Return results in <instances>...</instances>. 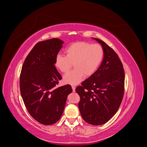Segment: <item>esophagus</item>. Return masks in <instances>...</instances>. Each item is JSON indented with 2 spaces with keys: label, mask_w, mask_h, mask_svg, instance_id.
<instances>
[{
  "label": "esophagus",
  "mask_w": 147,
  "mask_h": 147,
  "mask_svg": "<svg viewBox=\"0 0 147 147\" xmlns=\"http://www.w3.org/2000/svg\"><path fill=\"white\" fill-rule=\"evenodd\" d=\"M72 90H73V91H74V92H75V86H74V85H72Z\"/></svg>",
  "instance_id": "esophagus-1"
}]
</instances>
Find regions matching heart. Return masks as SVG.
Instances as JSON below:
<instances>
[{"label":"heart","mask_w":147,"mask_h":147,"mask_svg":"<svg viewBox=\"0 0 147 147\" xmlns=\"http://www.w3.org/2000/svg\"><path fill=\"white\" fill-rule=\"evenodd\" d=\"M65 54L56 55L55 65L61 72L67 73L74 64L75 69L65 74L63 80L65 83L77 84L84 76L90 77L96 72L103 59L104 50L99 44L78 42L67 48Z\"/></svg>","instance_id":"heart-1"}]
</instances>
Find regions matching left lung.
I'll list each match as a JSON object with an SVG mask.
<instances>
[{"mask_svg":"<svg viewBox=\"0 0 147 147\" xmlns=\"http://www.w3.org/2000/svg\"><path fill=\"white\" fill-rule=\"evenodd\" d=\"M104 59L96 72L75 89L80 97L78 103L83 119L92 125H101L117 113L124 91V70L118 55L99 38Z\"/></svg>","mask_w":147,"mask_h":147,"instance_id":"obj_1","label":"left lung"}]
</instances>
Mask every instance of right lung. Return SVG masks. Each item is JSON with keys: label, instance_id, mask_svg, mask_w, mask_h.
<instances>
[{"label": "right lung", "instance_id": "right-lung-1", "mask_svg": "<svg viewBox=\"0 0 147 147\" xmlns=\"http://www.w3.org/2000/svg\"><path fill=\"white\" fill-rule=\"evenodd\" d=\"M63 43L56 38L38 42L22 66L20 78L22 98L31 117L44 125L59 121L67 97L72 92L70 84L56 87L62 77L55 61Z\"/></svg>", "mask_w": 147, "mask_h": 147}]
</instances>
